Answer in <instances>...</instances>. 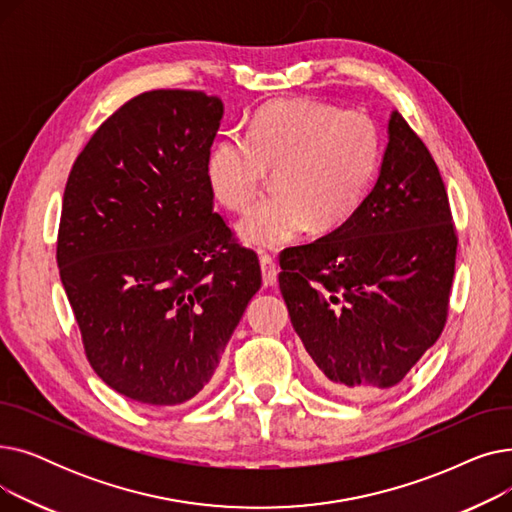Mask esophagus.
Here are the masks:
<instances>
[{
    "label": "esophagus",
    "mask_w": 512,
    "mask_h": 512,
    "mask_svg": "<svg viewBox=\"0 0 512 512\" xmlns=\"http://www.w3.org/2000/svg\"><path fill=\"white\" fill-rule=\"evenodd\" d=\"M259 263H261V276H263V286H274L278 280V270H276V263L270 255L261 253L259 255Z\"/></svg>",
    "instance_id": "obj_1"
}]
</instances>
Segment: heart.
Returning <instances> with one entry per match:
<instances>
[{"label":"heart","instance_id":"1","mask_svg":"<svg viewBox=\"0 0 512 512\" xmlns=\"http://www.w3.org/2000/svg\"><path fill=\"white\" fill-rule=\"evenodd\" d=\"M382 134L365 112L315 99L263 105L247 132H224L205 159L213 199L242 211L274 172L276 195L255 203L236 236L255 249H282L311 224L328 232L353 218L378 174Z\"/></svg>","mask_w":512,"mask_h":512}]
</instances>
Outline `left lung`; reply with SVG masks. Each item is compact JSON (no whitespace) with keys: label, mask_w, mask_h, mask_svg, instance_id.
Returning <instances> with one entry per match:
<instances>
[{"label":"left lung","mask_w":512,"mask_h":512,"mask_svg":"<svg viewBox=\"0 0 512 512\" xmlns=\"http://www.w3.org/2000/svg\"><path fill=\"white\" fill-rule=\"evenodd\" d=\"M456 242L436 161L392 112L378 182L353 218L280 255L292 328L332 394H380L436 344L448 317Z\"/></svg>","instance_id":"obj_1"}]
</instances>
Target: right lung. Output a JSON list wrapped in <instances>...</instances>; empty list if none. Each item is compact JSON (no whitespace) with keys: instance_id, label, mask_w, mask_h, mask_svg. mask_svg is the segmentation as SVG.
Here are the masks:
<instances>
[{"instance_id":"add662e5","label":"right lung","mask_w":512,"mask_h":512,"mask_svg":"<svg viewBox=\"0 0 512 512\" xmlns=\"http://www.w3.org/2000/svg\"><path fill=\"white\" fill-rule=\"evenodd\" d=\"M224 114L203 91L126 101L70 170L60 280L99 378L153 407L197 396L261 286L205 180Z\"/></svg>"}]
</instances>
